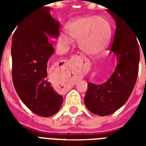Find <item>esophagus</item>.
Instances as JSON below:
<instances>
[{"mask_svg": "<svg viewBox=\"0 0 146 146\" xmlns=\"http://www.w3.org/2000/svg\"><path fill=\"white\" fill-rule=\"evenodd\" d=\"M77 58H85V56H84V55L83 54H81V53L78 52L77 54H75L74 56H73V57H72V58H71V62H74L75 60H76V59H77Z\"/></svg>", "mask_w": 146, "mask_h": 146, "instance_id": "esophagus-1", "label": "esophagus"}]
</instances>
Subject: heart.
Masks as SVG:
<instances>
[{
    "instance_id": "b5f03b06",
    "label": "heart",
    "mask_w": 146,
    "mask_h": 146,
    "mask_svg": "<svg viewBox=\"0 0 146 146\" xmlns=\"http://www.w3.org/2000/svg\"><path fill=\"white\" fill-rule=\"evenodd\" d=\"M66 30L71 37L80 39V47L85 53L97 55L107 48L112 27L106 18L84 16L69 22ZM60 39L65 44H70L71 41L70 36L65 34H62Z\"/></svg>"
}]
</instances>
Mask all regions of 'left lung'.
<instances>
[{
  "label": "left lung",
  "instance_id": "obj_1",
  "mask_svg": "<svg viewBox=\"0 0 146 146\" xmlns=\"http://www.w3.org/2000/svg\"><path fill=\"white\" fill-rule=\"evenodd\" d=\"M111 15L116 26L110 47V51L116 57V69L103 84L88 83L84 97L89 111L102 116L116 112L127 101L137 80L140 59L135 30L119 15Z\"/></svg>",
  "mask_w": 146,
  "mask_h": 146
}]
</instances>
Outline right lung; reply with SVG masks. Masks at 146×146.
Instances as JSON below:
<instances>
[{"label": "right lung", "mask_w": 146, "mask_h": 146, "mask_svg": "<svg viewBox=\"0 0 146 146\" xmlns=\"http://www.w3.org/2000/svg\"><path fill=\"white\" fill-rule=\"evenodd\" d=\"M16 26L11 43L15 89L32 112L51 116L59 110L63 100L48 81L47 72L48 60L54 54L48 36H58L59 23L51 17L49 7L42 6L27 15Z\"/></svg>", "instance_id": "add662e5"}]
</instances>
